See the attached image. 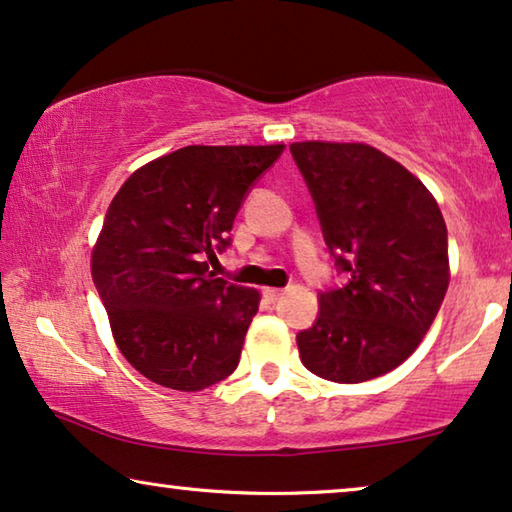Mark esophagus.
I'll list each match as a JSON object with an SVG mask.
<instances>
[{
  "instance_id": "34e87169",
  "label": "esophagus",
  "mask_w": 512,
  "mask_h": 512,
  "mask_svg": "<svg viewBox=\"0 0 512 512\" xmlns=\"http://www.w3.org/2000/svg\"><path fill=\"white\" fill-rule=\"evenodd\" d=\"M262 294H264L266 301H271V304H273V301H278L280 297H283L285 290H278V287H264Z\"/></svg>"
}]
</instances>
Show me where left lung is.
<instances>
[{
	"label": "left lung",
	"instance_id": "8db88e82",
	"mask_svg": "<svg viewBox=\"0 0 512 512\" xmlns=\"http://www.w3.org/2000/svg\"><path fill=\"white\" fill-rule=\"evenodd\" d=\"M322 234L348 283L320 294V315L297 334L315 376L364 383L422 343L450 285L448 229L420 178L369 143L297 141Z\"/></svg>",
	"mask_w": 512,
	"mask_h": 512
}]
</instances>
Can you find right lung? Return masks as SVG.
Here are the masks:
<instances>
[{
    "mask_svg": "<svg viewBox=\"0 0 512 512\" xmlns=\"http://www.w3.org/2000/svg\"><path fill=\"white\" fill-rule=\"evenodd\" d=\"M273 146H185L143 164L106 211L92 280L113 341L141 376L201 392L236 369L259 308L255 287L208 273Z\"/></svg>",
    "mask_w": 512,
    "mask_h": 512,
    "instance_id": "add662e5",
    "label": "right lung"
}]
</instances>
